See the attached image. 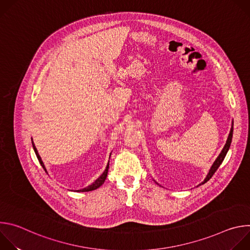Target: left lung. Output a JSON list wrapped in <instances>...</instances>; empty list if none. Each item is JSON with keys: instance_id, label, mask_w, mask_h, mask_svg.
<instances>
[{"instance_id": "1", "label": "left lung", "mask_w": 250, "mask_h": 250, "mask_svg": "<svg viewBox=\"0 0 250 250\" xmlns=\"http://www.w3.org/2000/svg\"><path fill=\"white\" fill-rule=\"evenodd\" d=\"M232 133H233V122H232V125H231V128H230V131H229V134L228 140H227V142H226V145H225V146H224V148H223L222 152L220 153V155L218 156V158L216 159V161L213 162V164L211 165V167H210V169H209V171H208V173L207 177L205 178V180H204L200 185L205 184L206 182H208V181L210 179V178H211V176H212L213 174H215V172L218 170V168L220 167V165L222 164V162L224 161V159H225V157H226V155H227V153H228V151H229V149L230 144H231Z\"/></svg>"}]
</instances>
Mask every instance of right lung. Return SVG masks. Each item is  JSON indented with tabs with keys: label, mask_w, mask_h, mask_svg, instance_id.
Instances as JSON below:
<instances>
[{
	"label": "right lung",
	"mask_w": 250,
	"mask_h": 250,
	"mask_svg": "<svg viewBox=\"0 0 250 250\" xmlns=\"http://www.w3.org/2000/svg\"><path fill=\"white\" fill-rule=\"evenodd\" d=\"M31 140H32V138H31ZM32 147H33V150H34L35 154H37V157H38V159H39V161H40L41 165L42 166V168L44 169V171L47 173L46 168H45V166H44V164H43V162H42V157L40 156V154H39V152H38L37 147H35V146H34V145H33V141H32ZM108 170H109V163H108V165H106V167H105L104 171L103 172V174L98 178V179H97L94 183H92L91 185H89L88 187H86V188H84V189L77 190V192H89V191H93V190L98 189L100 186H102V185L104 184V180H105V178H106V175H108Z\"/></svg>",
	"instance_id": "obj_1"
}]
</instances>
